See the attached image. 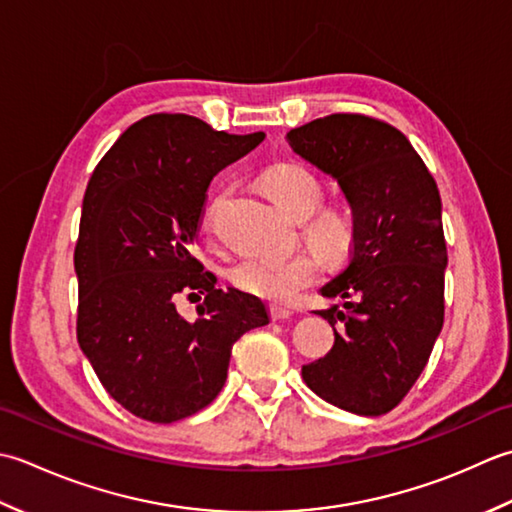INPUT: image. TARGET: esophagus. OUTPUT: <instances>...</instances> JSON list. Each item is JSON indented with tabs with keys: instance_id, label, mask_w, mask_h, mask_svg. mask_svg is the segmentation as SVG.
I'll list each match as a JSON object with an SVG mask.
<instances>
[{
	"instance_id": "obj_1",
	"label": "esophagus",
	"mask_w": 512,
	"mask_h": 512,
	"mask_svg": "<svg viewBox=\"0 0 512 512\" xmlns=\"http://www.w3.org/2000/svg\"><path fill=\"white\" fill-rule=\"evenodd\" d=\"M269 314H271V318H274V320H287L291 314H294V311L287 309V307H278V305H274V307L269 309Z\"/></svg>"
}]
</instances>
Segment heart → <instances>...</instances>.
Masks as SVG:
<instances>
[{"mask_svg": "<svg viewBox=\"0 0 512 512\" xmlns=\"http://www.w3.org/2000/svg\"><path fill=\"white\" fill-rule=\"evenodd\" d=\"M265 187L274 203L291 218L305 221V236L322 254L329 258H342L351 247V225L347 216L336 210L316 213L322 201V185L316 174L300 163H278L271 168ZM221 198L207 207L203 214V227L212 225V218ZM322 271L318 254L298 249V252L280 254H247L229 271L232 283L245 294L258 296L271 302H285L294 298L300 289L316 283Z\"/></svg>", "mask_w": 512, "mask_h": 512, "instance_id": "heart-1", "label": "heart"}]
</instances>
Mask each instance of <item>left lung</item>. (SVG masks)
Wrapping results in <instances>:
<instances>
[{
  "instance_id": "left-lung-1",
  "label": "left lung",
  "mask_w": 512,
  "mask_h": 512,
  "mask_svg": "<svg viewBox=\"0 0 512 512\" xmlns=\"http://www.w3.org/2000/svg\"><path fill=\"white\" fill-rule=\"evenodd\" d=\"M287 141L338 181L353 214L351 263L320 289L344 300L318 311L336 342L302 367V380L338 409L389 413L420 378L444 325L440 192L409 139L367 114H329L289 130Z\"/></svg>"
}]
</instances>
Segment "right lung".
Returning <instances> with one entry per match:
<instances>
[{
	"label": "right lung",
	"instance_id": "add662e5",
	"mask_svg": "<svg viewBox=\"0 0 512 512\" xmlns=\"http://www.w3.org/2000/svg\"><path fill=\"white\" fill-rule=\"evenodd\" d=\"M263 139L190 114H150L90 176L75 247L77 340L103 389L141 420L170 424L205 409L234 342L269 322L260 298L216 289L192 256L207 187ZM181 293L206 294L196 321L175 311Z\"/></svg>",
	"mask_w": 512,
	"mask_h": 512
}]
</instances>
